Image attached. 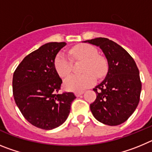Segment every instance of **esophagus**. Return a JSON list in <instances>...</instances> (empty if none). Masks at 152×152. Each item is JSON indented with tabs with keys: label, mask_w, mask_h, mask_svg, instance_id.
Instances as JSON below:
<instances>
[{
	"label": "esophagus",
	"mask_w": 152,
	"mask_h": 152,
	"mask_svg": "<svg viewBox=\"0 0 152 152\" xmlns=\"http://www.w3.org/2000/svg\"><path fill=\"white\" fill-rule=\"evenodd\" d=\"M75 96H80V95H82L84 94V91H80V92H75Z\"/></svg>",
	"instance_id": "34e87169"
}]
</instances>
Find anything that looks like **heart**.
I'll list each match as a JSON object with an SVG mask.
<instances>
[{
  "label": "heart",
  "mask_w": 152,
  "mask_h": 152,
  "mask_svg": "<svg viewBox=\"0 0 152 152\" xmlns=\"http://www.w3.org/2000/svg\"><path fill=\"white\" fill-rule=\"evenodd\" d=\"M75 59L84 60L83 75H72L65 79L64 88L71 91H82L93 86L96 82V76L102 77L108 69L107 61L104 57L98 55L97 49L90 44L75 45L70 50ZM54 68L61 77L68 76L72 68V62L63 52H59L54 60Z\"/></svg>",
  "instance_id": "heart-1"
}]
</instances>
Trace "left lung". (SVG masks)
<instances>
[{
	"mask_svg": "<svg viewBox=\"0 0 152 152\" xmlns=\"http://www.w3.org/2000/svg\"><path fill=\"white\" fill-rule=\"evenodd\" d=\"M84 42L100 47L109 67L105 79L94 88L96 98L90 105L93 116L108 126L122 124L133 113L140 100L138 67L128 52L112 40L100 37Z\"/></svg>",
	"mask_w": 152,
	"mask_h": 152,
	"instance_id": "8db88e82",
	"label": "left lung"
}]
</instances>
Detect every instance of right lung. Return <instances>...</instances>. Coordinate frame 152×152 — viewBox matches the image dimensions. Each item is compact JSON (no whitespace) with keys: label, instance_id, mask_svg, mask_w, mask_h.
Wrapping results in <instances>:
<instances>
[{"label":"right lung","instance_id":"1","mask_svg":"<svg viewBox=\"0 0 152 152\" xmlns=\"http://www.w3.org/2000/svg\"><path fill=\"white\" fill-rule=\"evenodd\" d=\"M66 42H49L26 56L13 76L14 100L24 118L36 127L53 129L65 122L76 96L58 94L62 80L54 68Z\"/></svg>","mask_w":152,"mask_h":152}]
</instances>
